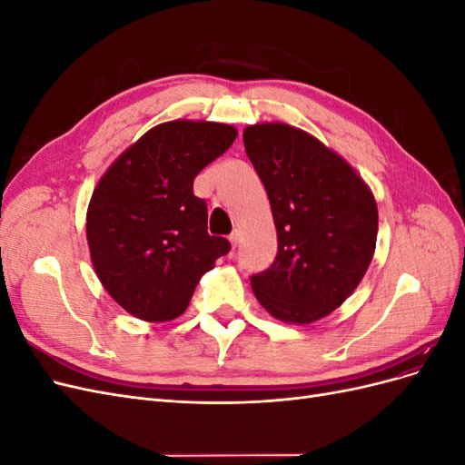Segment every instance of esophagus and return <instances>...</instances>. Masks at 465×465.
<instances>
[{
  "mask_svg": "<svg viewBox=\"0 0 465 465\" xmlns=\"http://www.w3.org/2000/svg\"><path fill=\"white\" fill-rule=\"evenodd\" d=\"M229 241H231V246L236 248V246H238V241H241V234H238V232L234 231V232L229 236Z\"/></svg>",
  "mask_w": 465,
  "mask_h": 465,
  "instance_id": "1",
  "label": "esophagus"
}]
</instances>
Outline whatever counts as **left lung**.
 <instances>
[{
    "instance_id": "1",
    "label": "left lung",
    "mask_w": 465,
    "mask_h": 465,
    "mask_svg": "<svg viewBox=\"0 0 465 465\" xmlns=\"http://www.w3.org/2000/svg\"><path fill=\"white\" fill-rule=\"evenodd\" d=\"M277 229V258L250 279L275 320L306 326L340 308L372 262L378 207L367 182L340 153L285 122L244 128Z\"/></svg>"
}]
</instances>
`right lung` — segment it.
<instances>
[{
  "label": "right lung",
  "instance_id": "1",
  "mask_svg": "<svg viewBox=\"0 0 465 465\" xmlns=\"http://www.w3.org/2000/svg\"><path fill=\"white\" fill-rule=\"evenodd\" d=\"M236 135L221 122H164L122 151L98 180L87 207L89 254L98 281L128 314L178 318L202 275L231 250L227 238L209 236L193 178Z\"/></svg>",
  "mask_w": 465,
  "mask_h": 465
}]
</instances>
